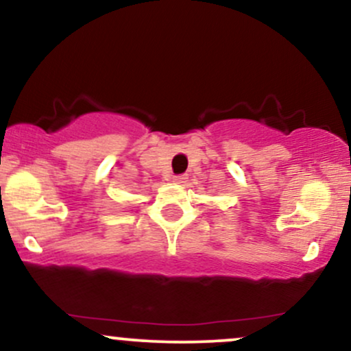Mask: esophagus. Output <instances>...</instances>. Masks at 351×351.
I'll list each match as a JSON object with an SVG mask.
<instances>
[{
  "label": "esophagus",
  "instance_id": "1",
  "mask_svg": "<svg viewBox=\"0 0 351 351\" xmlns=\"http://www.w3.org/2000/svg\"><path fill=\"white\" fill-rule=\"evenodd\" d=\"M186 180H188V176H186V175L173 176V183H176V184H183V183H186Z\"/></svg>",
  "mask_w": 351,
  "mask_h": 351
}]
</instances>
